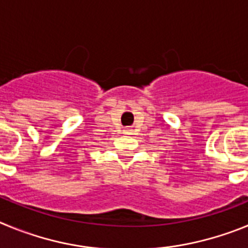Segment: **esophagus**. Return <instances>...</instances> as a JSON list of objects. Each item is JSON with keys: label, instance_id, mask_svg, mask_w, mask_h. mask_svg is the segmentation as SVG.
I'll use <instances>...</instances> for the list:
<instances>
[{"label": "esophagus", "instance_id": "obj_1", "mask_svg": "<svg viewBox=\"0 0 248 248\" xmlns=\"http://www.w3.org/2000/svg\"><path fill=\"white\" fill-rule=\"evenodd\" d=\"M130 133H131V129H129V128L124 129V134H130Z\"/></svg>", "mask_w": 248, "mask_h": 248}]
</instances>
